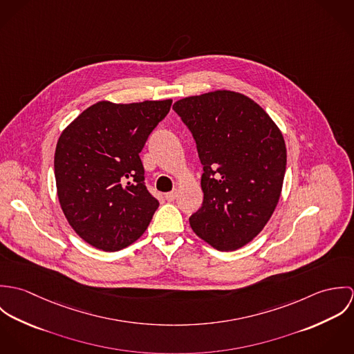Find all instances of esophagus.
Returning a JSON list of instances; mask_svg holds the SVG:
<instances>
[{
  "instance_id": "34e87169",
  "label": "esophagus",
  "mask_w": 354,
  "mask_h": 354,
  "mask_svg": "<svg viewBox=\"0 0 354 354\" xmlns=\"http://www.w3.org/2000/svg\"><path fill=\"white\" fill-rule=\"evenodd\" d=\"M177 195H178L177 189H173L171 192H167V194L165 195V199H166L167 202H173V201L177 198Z\"/></svg>"
}]
</instances>
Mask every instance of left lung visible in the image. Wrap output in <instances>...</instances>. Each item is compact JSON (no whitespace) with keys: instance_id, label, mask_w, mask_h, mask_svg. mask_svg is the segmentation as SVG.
<instances>
[{"instance_id":"left-lung-1","label":"left lung","mask_w":354,"mask_h":354,"mask_svg":"<svg viewBox=\"0 0 354 354\" xmlns=\"http://www.w3.org/2000/svg\"><path fill=\"white\" fill-rule=\"evenodd\" d=\"M203 165V205L192 230L218 251H236L264 229L286 170L283 135L250 97L216 90L174 102Z\"/></svg>"}]
</instances>
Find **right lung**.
<instances>
[{
    "mask_svg": "<svg viewBox=\"0 0 354 354\" xmlns=\"http://www.w3.org/2000/svg\"><path fill=\"white\" fill-rule=\"evenodd\" d=\"M171 102H97L61 132L54 153L58 202L91 247L120 251L149 227L159 203L145 185L139 152Z\"/></svg>",
    "mask_w": 354,
    "mask_h": 354,
    "instance_id": "1",
    "label": "right lung"
}]
</instances>
